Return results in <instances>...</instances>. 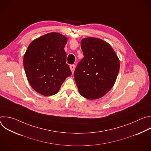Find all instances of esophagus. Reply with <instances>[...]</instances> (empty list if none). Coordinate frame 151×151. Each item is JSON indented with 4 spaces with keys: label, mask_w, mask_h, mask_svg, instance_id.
<instances>
[{
    "label": "esophagus",
    "mask_w": 151,
    "mask_h": 151,
    "mask_svg": "<svg viewBox=\"0 0 151 151\" xmlns=\"http://www.w3.org/2000/svg\"><path fill=\"white\" fill-rule=\"evenodd\" d=\"M70 70L72 71V73H73L75 69V64H72V65H70Z\"/></svg>",
    "instance_id": "esophagus-1"
}]
</instances>
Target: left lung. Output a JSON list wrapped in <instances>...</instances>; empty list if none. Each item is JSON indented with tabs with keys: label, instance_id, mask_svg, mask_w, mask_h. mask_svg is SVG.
Segmentation results:
<instances>
[{
	"label": "left lung",
	"instance_id": "obj_1",
	"mask_svg": "<svg viewBox=\"0 0 151 151\" xmlns=\"http://www.w3.org/2000/svg\"><path fill=\"white\" fill-rule=\"evenodd\" d=\"M83 58L75 72L80 94L89 100L102 97L114 87L119 73L120 62L107 42L88 37L81 40Z\"/></svg>",
	"mask_w": 151,
	"mask_h": 151
}]
</instances>
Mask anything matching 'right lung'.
Masks as SVG:
<instances>
[{
	"label": "right lung",
	"instance_id": "1",
	"mask_svg": "<svg viewBox=\"0 0 151 151\" xmlns=\"http://www.w3.org/2000/svg\"><path fill=\"white\" fill-rule=\"evenodd\" d=\"M68 38L51 32L33 40L23 58V65L31 87L45 96L57 94L63 82L72 75L64 48Z\"/></svg>",
	"mask_w": 151,
	"mask_h": 151
}]
</instances>
